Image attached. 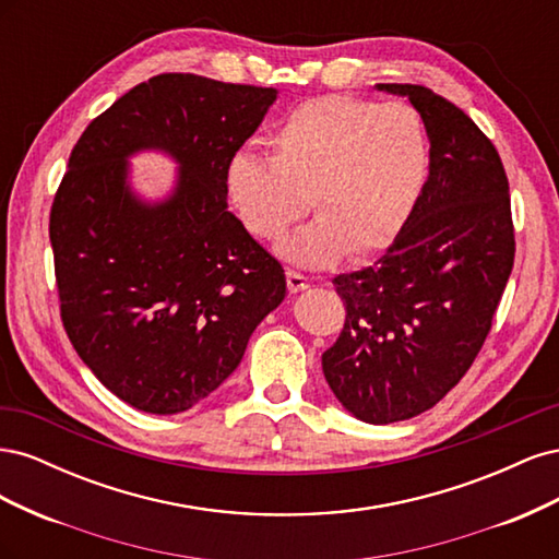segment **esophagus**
<instances>
[{
  "label": "esophagus",
  "instance_id": "obj_1",
  "mask_svg": "<svg viewBox=\"0 0 559 559\" xmlns=\"http://www.w3.org/2000/svg\"><path fill=\"white\" fill-rule=\"evenodd\" d=\"M308 277L296 273V270H286V286H289L292 294H298V292H306L308 289Z\"/></svg>",
  "mask_w": 559,
  "mask_h": 559
}]
</instances>
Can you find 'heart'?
I'll use <instances>...</instances> for the list:
<instances>
[{"instance_id": "b5f03b06", "label": "heart", "mask_w": 559, "mask_h": 559, "mask_svg": "<svg viewBox=\"0 0 559 559\" xmlns=\"http://www.w3.org/2000/svg\"><path fill=\"white\" fill-rule=\"evenodd\" d=\"M267 148L270 160L249 151L228 158L224 195L240 226L263 242L282 240L312 195L319 218L282 247L302 265L386 249L427 175L425 126L403 103L341 93L306 99L267 132Z\"/></svg>"}]
</instances>
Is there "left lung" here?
<instances>
[{
  "label": "left lung",
  "mask_w": 559,
  "mask_h": 559,
  "mask_svg": "<svg viewBox=\"0 0 559 559\" xmlns=\"http://www.w3.org/2000/svg\"><path fill=\"white\" fill-rule=\"evenodd\" d=\"M405 95L429 134V177L382 257L333 277L345 326L321 368L345 408L370 425L425 413L460 382L492 329L515 259L509 177L495 144L450 99Z\"/></svg>",
  "instance_id": "1"
}]
</instances>
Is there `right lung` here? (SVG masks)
<instances>
[{"label":"right lung","instance_id":"add662e5","mask_svg":"<svg viewBox=\"0 0 559 559\" xmlns=\"http://www.w3.org/2000/svg\"><path fill=\"white\" fill-rule=\"evenodd\" d=\"M275 88L158 74L93 118L50 205L62 326L95 378L132 408L175 415L222 384L286 294L282 263L228 212L224 167ZM163 147L182 165L151 209L124 158Z\"/></svg>","mask_w":559,"mask_h":559}]
</instances>
